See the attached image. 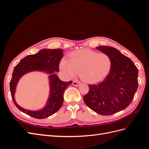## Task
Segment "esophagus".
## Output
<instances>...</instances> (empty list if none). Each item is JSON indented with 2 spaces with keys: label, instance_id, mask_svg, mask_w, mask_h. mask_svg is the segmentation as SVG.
<instances>
[{
  "label": "esophagus",
  "instance_id": "esophagus-1",
  "mask_svg": "<svg viewBox=\"0 0 149 149\" xmlns=\"http://www.w3.org/2000/svg\"><path fill=\"white\" fill-rule=\"evenodd\" d=\"M81 84V83L79 82V81H73V85L74 86H79Z\"/></svg>",
  "mask_w": 149,
  "mask_h": 149
}]
</instances>
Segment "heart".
Masks as SVG:
<instances>
[{
	"instance_id": "b5f03b06",
	"label": "heart",
	"mask_w": 149,
	"mask_h": 149,
	"mask_svg": "<svg viewBox=\"0 0 149 149\" xmlns=\"http://www.w3.org/2000/svg\"><path fill=\"white\" fill-rule=\"evenodd\" d=\"M111 65L112 61L107 54L84 49L72 53L70 60L63 58L60 68L67 77L74 78L80 73L84 81L96 83L108 74Z\"/></svg>"
}]
</instances>
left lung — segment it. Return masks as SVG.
Segmentation results:
<instances>
[{
  "label": "left lung",
  "instance_id": "left-lung-1",
  "mask_svg": "<svg viewBox=\"0 0 149 149\" xmlns=\"http://www.w3.org/2000/svg\"><path fill=\"white\" fill-rule=\"evenodd\" d=\"M96 48L110 56L111 68L102 81L89 85V92L83 100L96 113L109 116L125 109L131 103L138 88V69L116 48L108 46Z\"/></svg>",
  "mask_w": 149,
  "mask_h": 149
}]
</instances>
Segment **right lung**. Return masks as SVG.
Masks as SVG:
<instances>
[{
  "instance_id": "obj_1",
  "label": "right lung",
  "mask_w": 149,
  "mask_h": 149,
  "mask_svg": "<svg viewBox=\"0 0 149 149\" xmlns=\"http://www.w3.org/2000/svg\"><path fill=\"white\" fill-rule=\"evenodd\" d=\"M62 49H43L35 55L25 56L18 63L13 70L10 82L11 96L14 104L24 113L36 119H45L53 115L59 110L63 103L65 90L73 83L71 81L64 82L54 74L59 71V65L63 56ZM33 70L46 72L51 75L49 77L51 93L46 106L42 110L37 111L26 110L20 107L15 101L14 94L16 86L19 78L25 73Z\"/></svg>"
}]
</instances>
